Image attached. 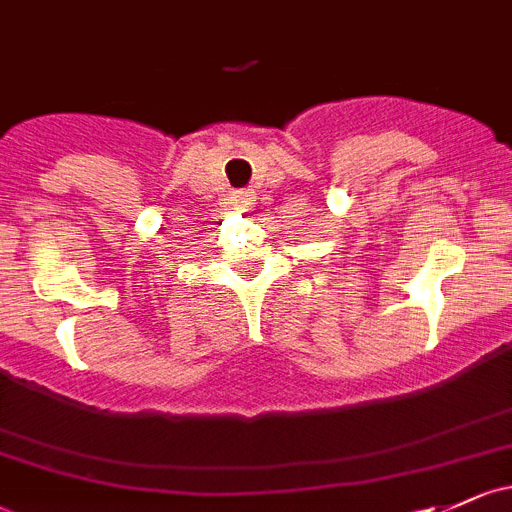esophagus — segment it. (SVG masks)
I'll use <instances>...</instances> for the list:
<instances>
[{
  "label": "esophagus",
  "instance_id": "obj_1",
  "mask_svg": "<svg viewBox=\"0 0 512 512\" xmlns=\"http://www.w3.org/2000/svg\"><path fill=\"white\" fill-rule=\"evenodd\" d=\"M232 207H235L237 212H250L252 207H255V195L247 190H240L232 195Z\"/></svg>",
  "mask_w": 512,
  "mask_h": 512
}]
</instances>
